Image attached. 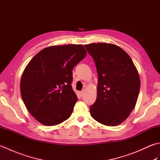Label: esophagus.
I'll use <instances>...</instances> for the list:
<instances>
[{
	"instance_id": "obj_1",
	"label": "esophagus",
	"mask_w": 160,
	"mask_h": 160,
	"mask_svg": "<svg viewBox=\"0 0 160 160\" xmlns=\"http://www.w3.org/2000/svg\"><path fill=\"white\" fill-rule=\"evenodd\" d=\"M84 91H80V97H82V96H84Z\"/></svg>"
}]
</instances>
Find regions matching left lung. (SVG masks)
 <instances>
[{"instance_id":"left-lung-1","label":"left lung","mask_w":160,"mask_h":160,"mask_svg":"<svg viewBox=\"0 0 160 160\" xmlns=\"http://www.w3.org/2000/svg\"><path fill=\"white\" fill-rule=\"evenodd\" d=\"M93 58L98 76L97 99L90 107L91 117L114 127L130 115L138 98L140 76L128 54L117 45L92 43L84 45Z\"/></svg>"}]
</instances>
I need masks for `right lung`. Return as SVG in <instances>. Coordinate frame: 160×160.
Listing matches in <instances>:
<instances>
[{"instance_id": "right-lung-1", "label": "right lung", "mask_w": 160, "mask_h": 160, "mask_svg": "<svg viewBox=\"0 0 160 160\" xmlns=\"http://www.w3.org/2000/svg\"><path fill=\"white\" fill-rule=\"evenodd\" d=\"M82 45L52 46L30 60L22 73L20 93L29 113L54 126L67 120L78 100L72 89L73 67L86 56Z\"/></svg>"}]
</instances>
